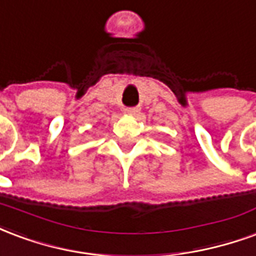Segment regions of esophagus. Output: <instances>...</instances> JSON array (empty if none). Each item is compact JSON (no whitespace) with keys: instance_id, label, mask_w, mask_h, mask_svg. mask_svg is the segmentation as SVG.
Returning a JSON list of instances; mask_svg holds the SVG:
<instances>
[{"instance_id":"1","label":"esophagus","mask_w":256,"mask_h":256,"mask_svg":"<svg viewBox=\"0 0 256 256\" xmlns=\"http://www.w3.org/2000/svg\"><path fill=\"white\" fill-rule=\"evenodd\" d=\"M126 112L130 116H136L139 112H140V109H139V108H126Z\"/></svg>"}]
</instances>
